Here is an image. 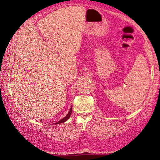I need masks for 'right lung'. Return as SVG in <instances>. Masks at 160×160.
<instances>
[{
  "mask_svg": "<svg viewBox=\"0 0 160 160\" xmlns=\"http://www.w3.org/2000/svg\"><path fill=\"white\" fill-rule=\"evenodd\" d=\"M71 113H72V107H70V111H69V112H68V114L65 116V117L63 118H62L61 120H60V121H58V122H56V123H53V124H58V123H64V122H66V121H67V120H68V118H70V115H71Z\"/></svg>",
  "mask_w": 160,
  "mask_h": 160,
  "instance_id": "1",
  "label": "right lung"
}]
</instances>
